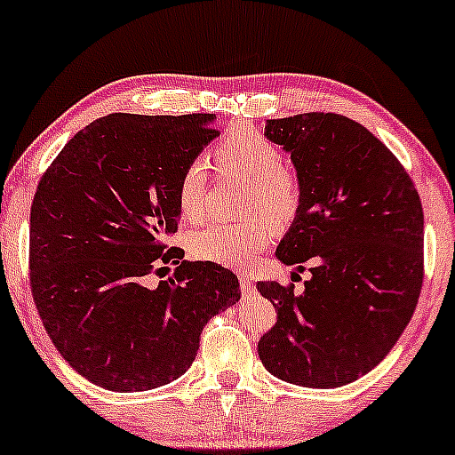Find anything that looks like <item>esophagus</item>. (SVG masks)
Instances as JSON below:
<instances>
[{"instance_id":"34e87169","label":"esophagus","mask_w":455,"mask_h":455,"mask_svg":"<svg viewBox=\"0 0 455 455\" xmlns=\"http://www.w3.org/2000/svg\"><path fill=\"white\" fill-rule=\"evenodd\" d=\"M239 286H242L243 294H251V290H254V283H251L248 275H239Z\"/></svg>"}]
</instances>
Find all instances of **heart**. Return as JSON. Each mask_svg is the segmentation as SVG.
Returning <instances> with one entry per match:
<instances>
[{
  "label": "heart",
  "mask_w": 455,
  "mask_h": 455,
  "mask_svg": "<svg viewBox=\"0 0 455 455\" xmlns=\"http://www.w3.org/2000/svg\"><path fill=\"white\" fill-rule=\"evenodd\" d=\"M222 172L250 180L245 212L269 218L277 227L294 220L303 201L297 172L282 163V152L260 131L243 127L228 133L213 150ZM210 172L204 158L184 167L175 188V201L184 220H199L207 210ZM262 218L245 222H212L190 235L193 256L224 267H243L271 242V224Z\"/></svg>",
  "instance_id": "1"
}]
</instances>
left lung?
Masks as SVG:
<instances>
[{"mask_svg":"<svg viewBox=\"0 0 455 455\" xmlns=\"http://www.w3.org/2000/svg\"><path fill=\"white\" fill-rule=\"evenodd\" d=\"M267 138L290 152L303 186L277 259L305 269L294 283L259 282L277 322L260 337L271 375L339 387L375 369L403 335L424 282V210L396 156L355 120L307 112L269 120Z\"/></svg>","mask_w":455,"mask_h":455,"instance_id":"left-lung-1","label":"left lung"}]
</instances>
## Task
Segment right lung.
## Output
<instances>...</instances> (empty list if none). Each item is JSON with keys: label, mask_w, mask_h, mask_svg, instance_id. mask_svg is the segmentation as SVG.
<instances>
[{"label": "right lung", "mask_w": 455, "mask_h": 455, "mask_svg": "<svg viewBox=\"0 0 455 455\" xmlns=\"http://www.w3.org/2000/svg\"><path fill=\"white\" fill-rule=\"evenodd\" d=\"M213 114H109L71 138L37 184L29 283L54 347L92 384L141 392L193 364L201 332L242 297L233 271L184 260L175 188L216 138ZM176 265L156 287L149 277Z\"/></svg>", "instance_id": "obj_1"}]
</instances>
